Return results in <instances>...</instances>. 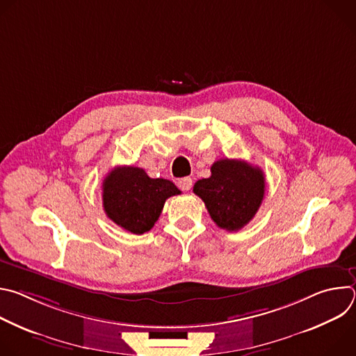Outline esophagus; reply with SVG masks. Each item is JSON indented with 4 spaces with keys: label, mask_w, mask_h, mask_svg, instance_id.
Returning <instances> with one entry per match:
<instances>
[{
    "label": "esophagus",
    "mask_w": 356,
    "mask_h": 356,
    "mask_svg": "<svg viewBox=\"0 0 356 356\" xmlns=\"http://www.w3.org/2000/svg\"><path fill=\"white\" fill-rule=\"evenodd\" d=\"M177 186L183 190V191H188L193 187V180L190 177H183L177 181Z\"/></svg>",
    "instance_id": "1"
}]
</instances>
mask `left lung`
<instances>
[{
    "label": "left lung",
    "mask_w": 356,
    "mask_h": 356,
    "mask_svg": "<svg viewBox=\"0 0 356 356\" xmlns=\"http://www.w3.org/2000/svg\"><path fill=\"white\" fill-rule=\"evenodd\" d=\"M193 191L204 201L220 228L238 231L255 217L262 204L265 176L245 161L220 159L213 163L211 176L195 181Z\"/></svg>",
    "instance_id": "left-lung-1"
}]
</instances>
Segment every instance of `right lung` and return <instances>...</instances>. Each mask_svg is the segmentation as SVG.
<instances>
[{
  "instance_id": "right-lung-1",
  "label": "right lung",
  "mask_w": 356,
  "mask_h": 356,
  "mask_svg": "<svg viewBox=\"0 0 356 356\" xmlns=\"http://www.w3.org/2000/svg\"><path fill=\"white\" fill-rule=\"evenodd\" d=\"M180 194L173 181L150 179L140 168L120 166L103 181V207L121 228L142 235L158 221L165 201Z\"/></svg>"
}]
</instances>
